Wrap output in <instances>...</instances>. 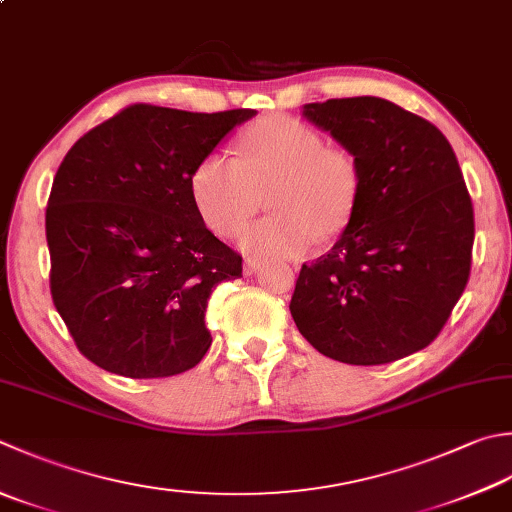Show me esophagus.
I'll return each instance as SVG.
<instances>
[{"instance_id":"esophagus-1","label":"esophagus","mask_w":512,"mask_h":512,"mask_svg":"<svg viewBox=\"0 0 512 512\" xmlns=\"http://www.w3.org/2000/svg\"><path fill=\"white\" fill-rule=\"evenodd\" d=\"M259 268H262V262H259V259H246V264H244V273L246 275L257 273Z\"/></svg>"}]
</instances>
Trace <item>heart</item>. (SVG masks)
Returning <instances> with one entry per match:
<instances>
[{"mask_svg": "<svg viewBox=\"0 0 512 512\" xmlns=\"http://www.w3.org/2000/svg\"><path fill=\"white\" fill-rule=\"evenodd\" d=\"M353 150L326 144L317 128L290 115H268L242 130L237 159L210 153L190 170V199L202 222L230 237L257 213L268 190L273 215L244 230L248 255H306L317 239L344 233L362 195Z\"/></svg>", "mask_w": 512, "mask_h": 512, "instance_id": "heart-1", "label": "heart"}]
</instances>
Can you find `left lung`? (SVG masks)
<instances>
[{
	"mask_svg": "<svg viewBox=\"0 0 512 512\" xmlns=\"http://www.w3.org/2000/svg\"><path fill=\"white\" fill-rule=\"evenodd\" d=\"M362 164V195L337 244L299 270L290 315L319 353L397 362L442 333L470 277L475 213L453 146L382 97L306 104Z\"/></svg>",
	"mask_w": 512,
	"mask_h": 512,
	"instance_id": "1",
	"label": "left lung"
}]
</instances>
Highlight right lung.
I'll return each mask as SVG.
<instances>
[{
	"label": "right lung",
	"mask_w": 512,
	"mask_h": 512,
	"mask_svg": "<svg viewBox=\"0 0 512 512\" xmlns=\"http://www.w3.org/2000/svg\"><path fill=\"white\" fill-rule=\"evenodd\" d=\"M253 115L130 104L68 150L46 206L50 295L88 362L130 379L202 362L210 293L242 277V255L206 228L188 179Z\"/></svg>",
	"instance_id": "obj_1"
}]
</instances>
